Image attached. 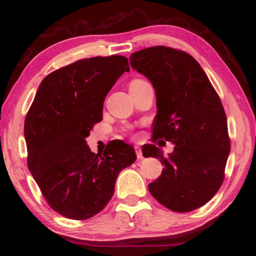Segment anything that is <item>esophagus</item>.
<instances>
[{
    "label": "esophagus",
    "mask_w": 256,
    "mask_h": 256,
    "mask_svg": "<svg viewBox=\"0 0 256 256\" xmlns=\"http://www.w3.org/2000/svg\"><path fill=\"white\" fill-rule=\"evenodd\" d=\"M135 150H136V156H137V158H143V153H142V148H140V146H135Z\"/></svg>",
    "instance_id": "esophagus-1"
}]
</instances>
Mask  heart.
I'll list each match as a JSON object with an SVG mask.
<instances>
[{
  "instance_id": "obj_1",
  "label": "heart",
  "mask_w": 256,
  "mask_h": 256,
  "mask_svg": "<svg viewBox=\"0 0 256 256\" xmlns=\"http://www.w3.org/2000/svg\"><path fill=\"white\" fill-rule=\"evenodd\" d=\"M142 82V80H140V79H136V80H132L130 84H134V82Z\"/></svg>"
}]
</instances>
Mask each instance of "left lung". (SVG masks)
<instances>
[{
  "label": "left lung",
  "mask_w": 256,
  "mask_h": 256,
  "mask_svg": "<svg viewBox=\"0 0 256 256\" xmlns=\"http://www.w3.org/2000/svg\"><path fill=\"white\" fill-rule=\"evenodd\" d=\"M129 61L156 90L153 138L176 145L166 158L156 145L143 148L145 158H160L164 166L148 190L169 210H196L216 195L224 178L230 140L222 103L202 66L186 52L152 46L132 53Z\"/></svg>",
  "instance_id": "8db88e82"
}]
</instances>
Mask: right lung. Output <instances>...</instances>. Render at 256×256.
<instances>
[{
  "label": "right lung",
  "instance_id": "right-lung-1",
  "mask_svg": "<svg viewBox=\"0 0 256 256\" xmlns=\"http://www.w3.org/2000/svg\"><path fill=\"white\" fill-rule=\"evenodd\" d=\"M129 69L122 56L82 58L46 76L24 120L27 164L54 211L85 220L106 206L116 180L136 160L122 140L95 154L86 138L102 120L112 86Z\"/></svg>",
  "mask_w": 256,
  "mask_h": 256
}]
</instances>
